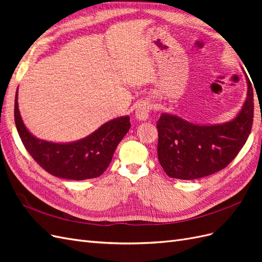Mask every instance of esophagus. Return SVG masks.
I'll use <instances>...</instances> for the list:
<instances>
[{
    "label": "esophagus",
    "instance_id": "1",
    "mask_svg": "<svg viewBox=\"0 0 262 262\" xmlns=\"http://www.w3.org/2000/svg\"><path fill=\"white\" fill-rule=\"evenodd\" d=\"M150 109H152V106H150L147 101H142L141 104L136 109V117L138 120H146L149 116Z\"/></svg>",
    "mask_w": 262,
    "mask_h": 262
}]
</instances>
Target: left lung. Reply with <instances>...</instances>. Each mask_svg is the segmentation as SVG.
Returning a JSON list of instances; mask_svg holds the SVG:
<instances>
[{
  "instance_id": "8db88e82",
  "label": "left lung",
  "mask_w": 262,
  "mask_h": 262,
  "mask_svg": "<svg viewBox=\"0 0 262 262\" xmlns=\"http://www.w3.org/2000/svg\"><path fill=\"white\" fill-rule=\"evenodd\" d=\"M248 92L243 109L232 121L198 125L177 116L163 114L158 119L157 156L169 177L191 180L225 168L247 141L253 121V91Z\"/></svg>"
}]
</instances>
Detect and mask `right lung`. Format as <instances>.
I'll return each mask as SVG.
<instances>
[{"label": "right lung", "instance_id": "add662e5", "mask_svg": "<svg viewBox=\"0 0 262 262\" xmlns=\"http://www.w3.org/2000/svg\"><path fill=\"white\" fill-rule=\"evenodd\" d=\"M15 124L27 152L36 163L51 175L85 180L96 178L106 170L115 150L130 129V118L120 117L102 124L85 139L68 144H58L31 136L24 125L18 110L17 95L14 108Z\"/></svg>", "mask_w": 262, "mask_h": 262}]
</instances>
